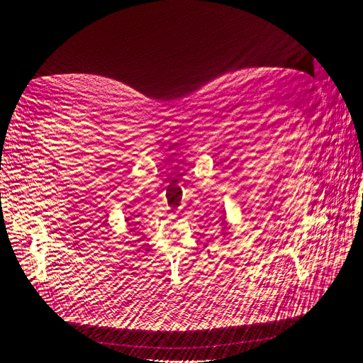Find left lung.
<instances>
[{
	"label": "left lung",
	"mask_w": 363,
	"mask_h": 363,
	"mask_svg": "<svg viewBox=\"0 0 363 363\" xmlns=\"http://www.w3.org/2000/svg\"><path fill=\"white\" fill-rule=\"evenodd\" d=\"M223 230H225V228H223Z\"/></svg>",
	"instance_id": "obj_1"
}]
</instances>
